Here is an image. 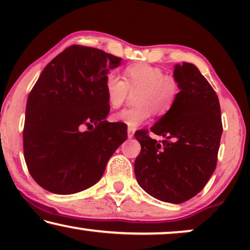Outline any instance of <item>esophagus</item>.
<instances>
[{"instance_id": "1", "label": "esophagus", "mask_w": 250, "mask_h": 250, "mask_svg": "<svg viewBox=\"0 0 250 250\" xmlns=\"http://www.w3.org/2000/svg\"><path fill=\"white\" fill-rule=\"evenodd\" d=\"M134 133H135V129L134 128H127V136H128V139H132L133 136H134Z\"/></svg>"}]
</instances>
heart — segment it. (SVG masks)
I'll return each instance as SVG.
<instances>
[{"mask_svg":"<svg viewBox=\"0 0 250 250\" xmlns=\"http://www.w3.org/2000/svg\"><path fill=\"white\" fill-rule=\"evenodd\" d=\"M128 90L135 92L132 108H125L111 116V121L128 128H136L151 117L155 111L164 115L173 107L179 95V83L170 75H164L158 67L148 63H135L124 70V81L115 74H108L104 80V92L109 104L117 108L125 101Z\"/></svg>","mask_w":250,"mask_h":250,"instance_id":"1","label":"heart"}]
</instances>
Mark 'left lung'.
I'll list each match as a JSON object with an SVG mask.
<instances>
[{
  "mask_svg": "<svg viewBox=\"0 0 250 250\" xmlns=\"http://www.w3.org/2000/svg\"><path fill=\"white\" fill-rule=\"evenodd\" d=\"M173 77L179 95L150 128L165 140L159 143L146 131L135 133L141 151L134 172L150 196L181 204L199 193L214 173L223 127L217 95L199 69L189 62L175 64Z\"/></svg>",
  "mask_w": 250,
  "mask_h": 250,
  "instance_id": "1",
  "label": "left lung"
}]
</instances>
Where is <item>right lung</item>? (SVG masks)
<instances>
[{"label": "right lung", "mask_w": 250, "mask_h": 250, "mask_svg": "<svg viewBox=\"0 0 250 250\" xmlns=\"http://www.w3.org/2000/svg\"><path fill=\"white\" fill-rule=\"evenodd\" d=\"M121 63L122 58L102 50L73 45L40 75L27 100L23 156L43 189L71 194L94 186L127 139L124 124L105 121L104 80Z\"/></svg>", "instance_id": "add662e5"}]
</instances>
